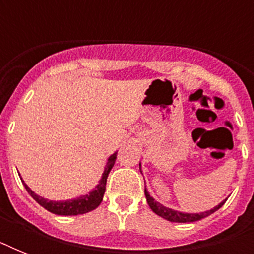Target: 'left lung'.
Returning <instances> with one entry per match:
<instances>
[{"mask_svg": "<svg viewBox=\"0 0 254 254\" xmlns=\"http://www.w3.org/2000/svg\"><path fill=\"white\" fill-rule=\"evenodd\" d=\"M139 166H141V163H139ZM141 170V167H139ZM145 196H146V201L149 207L151 208V211L154 213H157L158 216L163 217V219H166L169 221H174V223H193V221L201 220V219H204V217L209 216L211 213H213L215 211L220 208L221 205L224 204L225 200H223L220 204H217L216 207H213L212 209H209V211H204V212L200 213H189V212H181V211H177V209L169 208V207H165L161 203L155 200L154 197L150 196V193L145 187Z\"/></svg>", "mask_w": 254, "mask_h": 254, "instance_id": "obj_1", "label": "left lung"}]
</instances>
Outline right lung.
<instances>
[{
	"instance_id": "add662e5",
	"label": "right lung",
	"mask_w": 254,
	"mask_h": 254,
	"mask_svg": "<svg viewBox=\"0 0 254 254\" xmlns=\"http://www.w3.org/2000/svg\"><path fill=\"white\" fill-rule=\"evenodd\" d=\"M117 158V151L108 158L107 166L104 169V173L99 181V185L96 186L95 189L91 190L89 192L85 195H81L75 199H68V200H49L45 197L39 196L34 192L33 190L30 189L29 186L26 185L23 179L21 178L22 183L27 190V192L33 196V199L37 201L38 204H41L43 208H46L50 212L55 213V215H62V216H75V215H83L89 211H93L100 205L103 201L104 192H105V186H107V179L109 175V171L112 170L113 165Z\"/></svg>"
}]
</instances>
